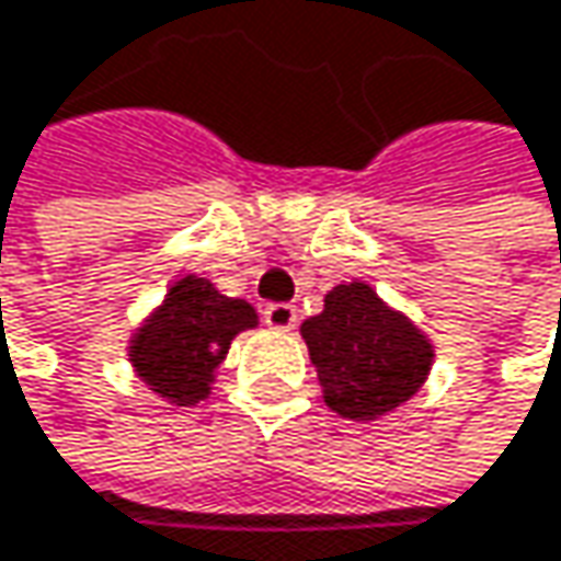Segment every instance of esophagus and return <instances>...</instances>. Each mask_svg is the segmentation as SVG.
Returning a JSON list of instances; mask_svg holds the SVG:
<instances>
[{
	"mask_svg": "<svg viewBox=\"0 0 561 561\" xmlns=\"http://www.w3.org/2000/svg\"><path fill=\"white\" fill-rule=\"evenodd\" d=\"M262 319H265V325L275 329V332H293L296 322H299V309L289 306V302H272V306H265Z\"/></svg>",
	"mask_w": 561,
	"mask_h": 561,
	"instance_id": "esophagus-1",
	"label": "esophagus"
}]
</instances>
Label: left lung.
<instances>
[{
  "mask_svg": "<svg viewBox=\"0 0 561 561\" xmlns=\"http://www.w3.org/2000/svg\"><path fill=\"white\" fill-rule=\"evenodd\" d=\"M302 339L325 404L339 417L362 424L408 404L434 365L427 332L362 278L325 296V309L302 322Z\"/></svg>",
  "mask_w": 561,
  "mask_h": 561,
  "instance_id": "left-lung-1",
  "label": "left lung"
}]
</instances>
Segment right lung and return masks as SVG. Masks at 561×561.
<instances>
[{
    "label": "right lung",
    "mask_w": 561,
    "mask_h": 561,
    "mask_svg": "<svg viewBox=\"0 0 561 561\" xmlns=\"http://www.w3.org/2000/svg\"><path fill=\"white\" fill-rule=\"evenodd\" d=\"M255 325L259 312L245 299H229L209 278L186 272L130 332L127 362L160 401L193 408L213 394L232 339Z\"/></svg>",
    "instance_id": "add662e5"
}]
</instances>
